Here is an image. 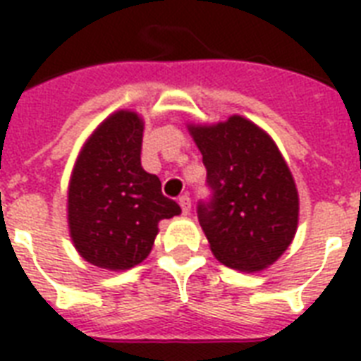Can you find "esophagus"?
<instances>
[{"label":"esophagus","instance_id":"obj_1","mask_svg":"<svg viewBox=\"0 0 361 361\" xmlns=\"http://www.w3.org/2000/svg\"><path fill=\"white\" fill-rule=\"evenodd\" d=\"M180 204H181V206H185V204H187V206H189V204H191V200H189V197H187V195H181V197H180Z\"/></svg>","mask_w":361,"mask_h":361}]
</instances>
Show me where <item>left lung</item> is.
<instances>
[{
    "label": "left lung",
    "mask_w": 361,
    "mask_h": 361,
    "mask_svg": "<svg viewBox=\"0 0 361 361\" xmlns=\"http://www.w3.org/2000/svg\"><path fill=\"white\" fill-rule=\"evenodd\" d=\"M142 133L138 114H112L87 138L71 176V238L80 257L99 268H135L152 252L159 223L181 214L157 176L142 169Z\"/></svg>",
    "instance_id": "obj_1"
}]
</instances>
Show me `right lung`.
I'll list each match as a JSON object with an SVG mask.
<instances>
[{
	"label": "right lung",
	"instance_id": "add662e5",
	"mask_svg": "<svg viewBox=\"0 0 361 361\" xmlns=\"http://www.w3.org/2000/svg\"><path fill=\"white\" fill-rule=\"evenodd\" d=\"M191 133L206 166L209 197L198 202V221L209 249L232 269L268 268L292 243L300 209L279 149L241 116Z\"/></svg>",
	"mask_w": 361,
	"mask_h": 361
}]
</instances>
